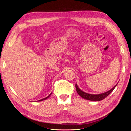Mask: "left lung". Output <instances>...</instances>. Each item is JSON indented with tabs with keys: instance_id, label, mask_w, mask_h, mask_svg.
Returning a JSON list of instances; mask_svg holds the SVG:
<instances>
[{
	"instance_id": "left-lung-1",
	"label": "left lung",
	"mask_w": 131,
	"mask_h": 131,
	"mask_svg": "<svg viewBox=\"0 0 131 131\" xmlns=\"http://www.w3.org/2000/svg\"><path fill=\"white\" fill-rule=\"evenodd\" d=\"M117 85V84L115 86H114L112 89L108 91L107 92L100 93V94H90V93H88L84 92V91H82L81 89H79L77 84L75 85V87H76V90L77 91L78 93L79 94V96H81L82 98L85 99V100L92 101H100L104 100L105 97H106L108 95L110 94V93H112V91L114 90V89L116 88Z\"/></svg>"
}]
</instances>
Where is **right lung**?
<instances>
[{
	"label": "right lung",
	"instance_id": "add662e5",
	"mask_svg": "<svg viewBox=\"0 0 131 131\" xmlns=\"http://www.w3.org/2000/svg\"><path fill=\"white\" fill-rule=\"evenodd\" d=\"M51 93H51L49 95V96H47V97H45V98H43V99H41V100H39V101H38L37 102H40V101H43V100H46V99L47 98H48L50 96H51Z\"/></svg>",
	"mask_w": 131,
	"mask_h": 131
}]
</instances>
